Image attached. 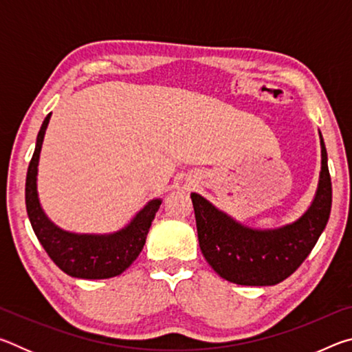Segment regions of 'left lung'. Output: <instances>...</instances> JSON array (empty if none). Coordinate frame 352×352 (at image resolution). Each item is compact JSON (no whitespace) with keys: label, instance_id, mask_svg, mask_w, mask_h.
I'll use <instances>...</instances> for the list:
<instances>
[{"label":"left lung","instance_id":"8db88e82","mask_svg":"<svg viewBox=\"0 0 352 352\" xmlns=\"http://www.w3.org/2000/svg\"><path fill=\"white\" fill-rule=\"evenodd\" d=\"M199 245L217 275L241 285H275L289 278L312 252L332 205L327 153L321 140L318 190L307 212L279 230L258 231L236 223L199 194H190Z\"/></svg>","mask_w":352,"mask_h":352}]
</instances>
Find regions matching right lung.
Returning <instances> with one entry per match:
<instances>
[{"label":"right lung","mask_w":352,"mask_h":352,"mask_svg":"<svg viewBox=\"0 0 352 352\" xmlns=\"http://www.w3.org/2000/svg\"><path fill=\"white\" fill-rule=\"evenodd\" d=\"M50 116L47 115L41 124L26 175V211L34 233L52 262L69 276L107 279L121 275L132 265L144 247L148 228L162 201H148L127 228L110 236H80L58 230L41 211L37 197L38 155Z\"/></svg>","instance_id":"right-lung-1"}]
</instances>
